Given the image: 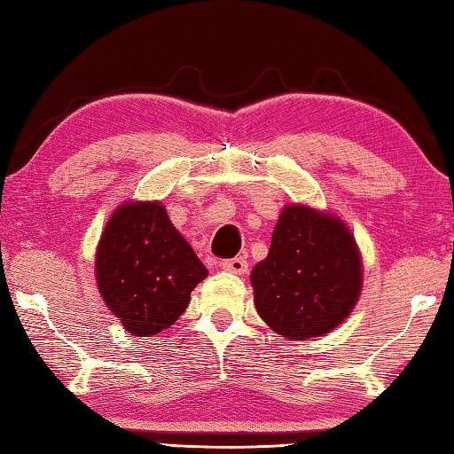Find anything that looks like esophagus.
Wrapping results in <instances>:
<instances>
[{"mask_svg":"<svg viewBox=\"0 0 454 454\" xmlns=\"http://www.w3.org/2000/svg\"><path fill=\"white\" fill-rule=\"evenodd\" d=\"M220 268L226 270V271L238 273V275H244L247 271V260H246V257H232V260L220 262Z\"/></svg>","mask_w":454,"mask_h":454,"instance_id":"obj_1","label":"esophagus"}]
</instances>
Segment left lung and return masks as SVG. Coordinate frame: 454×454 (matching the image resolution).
<instances>
[{"instance_id":"obj_1","label":"left lung","mask_w":454,"mask_h":454,"mask_svg":"<svg viewBox=\"0 0 454 454\" xmlns=\"http://www.w3.org/2000/svg\"><path fill=\"white\" fill-rule=\"evenodd\" d=\"M255 309L289 340L325 336L352 313L362 291L356 239L340 218L303 204L283 208L270 254L252 270Z\"/></svg>"}]
</instances>
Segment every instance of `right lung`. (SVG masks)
Here are the masks:
<instances>
[{
	"mask_svg": "<svg viewBox=\"0 0 454 454\" xmlns=\"http://www.w3.org/2000/svg\"><path fill=\"white\" fill-rule=\"evenodd\" d=\"M207 275L159 202H123L98 244V289L136 336H153L171 326Z\"/></svg>",
	"mask_w": 454,
	"mask_h": 454,
	"instance_id": "1",
	"label": "right lung"
}]
</instances>
